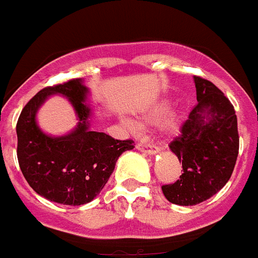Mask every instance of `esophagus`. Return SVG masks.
I'll list each match as a JSON object with an SVG mask.
<instances>
[{
	"label": "esophagus",
	"mask_w": 258,
	"mask_h": 258,
	"mask_svg": "<svg viewBox=\"0 0 258 258\" xmlns=\"http://www.w3.org/2000/svg\"><path fill=\"white\" fill-rule=\"evenodd\" d=\"M136 148L142 153L149 154V156H156L158 153V148H156L154 145H150V144H137Z\"/></svg>",
	"instance_id": "esophagus-1"
}]
</instances>
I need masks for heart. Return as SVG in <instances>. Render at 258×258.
<instances>
[{
    "label": "heart",
    "instance_id": "obj_1",
    "mask_svg": "<svg viewBox=\"0 0 258 258\" xmlns=\"http://www.w3.org/2000/svg\"><path fill=\"white\" fill-rule=\"evenodd\" d=\"M170 112V105L169 102H160L156 105L152 110L146 113L141 123H160L162 122ZM181 131V119L178 116H173L168 119V122L165 123V132L168 136H177Z\"/></svg>",
    "mask_w": 258,
    "mask_h": 258
}]
</instances>
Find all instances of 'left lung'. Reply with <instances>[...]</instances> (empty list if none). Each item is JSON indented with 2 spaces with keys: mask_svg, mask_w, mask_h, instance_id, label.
<instances>
[{
  "mask_svg": "<svg viewBox=\"0 0 258 258\" xmlns=\"http://www.w3.org/2000/svg\"><path fill=\"white\" fill-rule=\"evenodd\" d=\"M197 102L181 136L169 145L182 162L184 173L164 185L169 203L190 207L207 201L229 181L238 156L237 116L233 105L217 86L193 77Z\"/></svg>",
  "mask_w": 258,
  "mask_h": 258,
  "instance_id": "8db88e82",
  "label": "left lung"
}]
</instances>
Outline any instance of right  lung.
I'll list each match as a JSON object with an SVG mask.
<instances>
[{"instance_id": "add662e5", "label": "right lung", "mask_w": 258, "mask_h": 258, "mask_svg": "<svg viewBox=\"0 0 258 258\" xmlns=\"http://www.w3.org/2000/svg\"><path fill=\"white\" fill-rule=\"evenodd\" d=\"M53 95L65 96L78 125L65 135L45 134L36 122L40 106ZM82 78L45 88L22 109L17 127V157L25 180L51 203L78 207L90 203L104 189L123 152L135 148L132 140L118 141L90 129L93 106Z\"/></svg>"}]
</instances>
